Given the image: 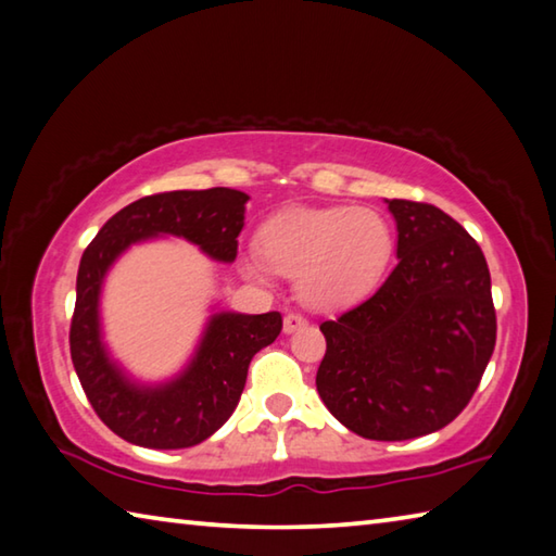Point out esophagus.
Segmentation results:
<instances>
[{
  "label": "esophagus",
  "instance_id": "esophagus-1",
  "mask_svg": "<svg viewBox=\"0 0 556 556\" xmlns=\"http://www.w3.org/2000/svg\"><path fill=\"white\" fill-rule=\"evenodd\" d=\"M301 328H306V318L299 316V313H289V316L285 318V332L289 336V332H296Z\"/></svg>",
  "mask_w": 556,
  "mask_h": 556
}]
</instances>
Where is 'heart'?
<instances>
[{
	"label": "heart",
	"mask_w": 556,
	"mask_h": 556,
	"mask_svg": "<svg viewBox=\"0 0 556 556\" xmlns=\"http://www.w3.org/2000/svg\"><path fill=\"white\" fill-rule=\"evenodd\" d=\"M393 245V226L371 206L291 208L260 230V255L245 252L243 269L260 281L269 269L294 277L306 306L342 308L379 285Z\"/></svg>",
	"instance_id": "1"
}]
</instances>
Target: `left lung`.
Instances as JSON below:
<instances>
[{"label": "left lung", "instance_id": "left-lung-1", "mask_svg": "<svg viewBox=\"0 0 556 556\" xmlns=\"http://www.w3.org/2000/svg\"><path fill=\"white\" fill-rule=\"evenodd\" d=\"M387 204L399 265L365 304L320 323L316 387L348 430L396 442L464 410L496 345V311L486 257L457 220L420 201Z\"/></svg>", "mask_w": 556, "mask_h": 556}]
</instances>
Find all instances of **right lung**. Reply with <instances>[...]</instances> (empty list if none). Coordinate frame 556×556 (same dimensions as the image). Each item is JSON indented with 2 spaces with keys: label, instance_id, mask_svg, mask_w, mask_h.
Returning a JSON list of instances; mask_svg holds the SVG:
<instances>
[{
  "label": "right lung",
  "instance_id": "obj_1",
  "mask_svg": "<svg viewBox=\"0 0 556 556\" xmlns=\"http://www.w3.org/2000/svg\"><path fill=\"white\" fill-rule=\"evenodd\" d=\"M248 199L228 187L143 197L111 216L79 260L70 355L97 416L130 445L181 450L214 435L238 406L250 359L281 332V313L214 311L185 369L143 383L104 342L99 304L109 269L130 245L163 236L185 238L216 262H233Z\"/></svg>",
  "mask_w": 556,
  "mask_h": 556
}]
</instances>
